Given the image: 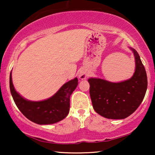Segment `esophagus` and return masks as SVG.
Listing matches in <instances>:
<instances>
[{"label": "esophagus", "mask_w": 155, "mask_h": 155, "mask_svg": "<svg viewBox=\"0 0 155 155\" xmlns=\"http://www.w3.org/2000/svg\"><path fill=\"white\" fill-rule=\"evenodd\" d=\"M88 76H89V73H88V72L86 71V70L82 69L80 71L79 77L80 79L84 80V79H86L87 78H88Z\"/></svg>", "instance_id": "esophagus-1"}]
</instances>
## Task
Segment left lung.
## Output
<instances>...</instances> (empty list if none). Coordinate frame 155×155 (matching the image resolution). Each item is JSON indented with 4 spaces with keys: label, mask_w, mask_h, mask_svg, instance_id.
I'll return each mask as SVG.
<instances>
[{
    "label": "left lung",
    "mask_w": 155,
    "mask_h": 155,
    "mask_svg": "<svg viewBox=\"0 0 155 155\" xmlns=\"http://www.w3.org/2000/svg\"><path fill=\"white\" fill-rule=\"evenodd\" d=\"M133 51L135 71L132 78L120 82L90 78V94L94 111L110 119H124L136 110L145 97L147 87L145 68L139 54Z\"/></svg>",
    "instance_id": "1"
}]
</instances>
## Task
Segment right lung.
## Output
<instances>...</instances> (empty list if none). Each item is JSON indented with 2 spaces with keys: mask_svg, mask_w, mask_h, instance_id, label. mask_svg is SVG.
I'll list each match as a JSON object with an SVG mask.
<instances>
[{
  "mask_svg": "<svg viewBox=\"0 0 155 155\" xmlns=\"http://www.w3.org/2000/svg\"><path fill=\"white\" fill-rule=\"evenodd\" d=\"M78 84L77 78L65 83L51 97L46 100H27L15 90L10 75V89L12 97L19 110L25 117L35 124H52L66 117L70 111V97Z\"/></svg>",
  "mask_w": 155,
  "mask_h": 155,
  "instance_id": "add662e5",
  "label": "right lung"
}]
</instances>
